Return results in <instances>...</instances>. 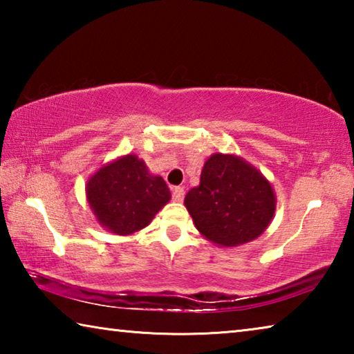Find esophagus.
<instances>
[{"label":"esophagus","mask_w":354,"mask_h":354,"mask_svg":"<svg viewBox=\"0 0 354 354\" xmlns=\"http://www.w3.org/2000/svg\"><path fill=\"white\" fill-rule=\"evenodd\" d=\"M184 200V187H175L173 189V201L181 203Z\"/></svg>","instance_id":"34e87169"}]
</instances>
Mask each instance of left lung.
Listing matches in <instances>:
<instances>
[{
	"mask_svg": "<svg viewBox=\"0 0 354 354\" xmlns=\"http://www.w3.org/2000/svg\"><path fill=\"white\" fill-rule=\"evenodd\" d=\"M184 206L203 237L217 247L234 248L267 230L277 211V195L270 181L241 156L214 153Z\"/></svg>",
	"mask_w": 354,
	"mask_h": 354,
	"instance_id": "obj_1",
	"label": "left lung"
}]
</instances>
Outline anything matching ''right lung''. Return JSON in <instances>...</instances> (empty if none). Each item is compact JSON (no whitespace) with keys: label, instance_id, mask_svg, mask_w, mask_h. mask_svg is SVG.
<instances>
[{"label":"right lung","instance_id":"add662e5","mask_svg":"<svg viewBox=\"0 0 354 354\" xmlns=\"http://www.w3.org/2000/svg\"><path fill=\"white\" fill-rule=\"evenodd\" d=\"M86 198L98 223L117 236H133L147 227L170 201L162 176L149 173L145 160L124 154L87 179Z\"/></svg>","mask_w":354,"mask_h":354}]
</instances>
